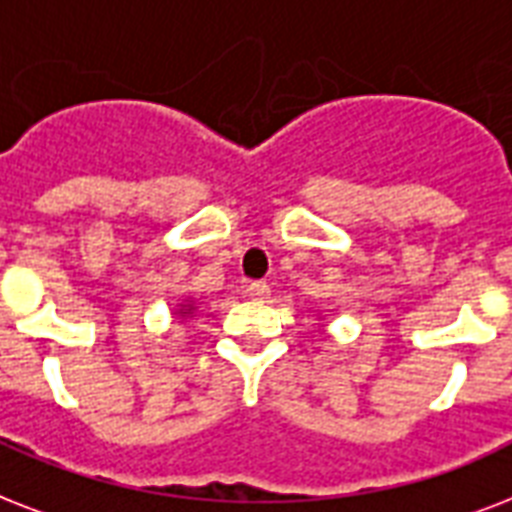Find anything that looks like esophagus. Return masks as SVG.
Masks as SVG:
<instances>
[{
    "label": "esophagus",
    "mask_w": 512,
    "mask_h": 512,
    "mask_svg": "<svg viewBox=\"0 0 512 512\" xmlns=\"http://www.w3.org/2000/svg\"><path fill=\"white\" fill-rule=\"evenodd\" d=\"M248 296H251V299H256V301L269 299V285L261 283V280H256V283L248 285Z\"/></svg>",
    "instance_id": "1"
}]
</instances>
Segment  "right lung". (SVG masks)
Here are the masks:
<instances>
[{"label":"right lung","mask_w":512,"mask_h":512,"mask_svg":"<svg viewBox=\"0 0 512 512\" xmlns=\"http://www.w3.org/2000/svg\"><path fill=\"white\" fill-rule=\"evenodd\" d=\"M189 312H192V304H184V307H181V315H189Z\"/></svg>","instance_id":"1"}]
</instances>
